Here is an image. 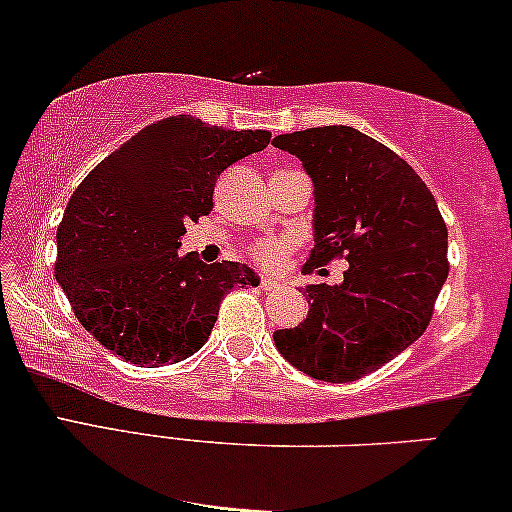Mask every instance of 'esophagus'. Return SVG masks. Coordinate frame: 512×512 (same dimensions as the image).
<instances>
[{"mask_svg": "<svg viewBox=\"0 0 512 512\" xmlns=\"http://www.w3.org/2000/svg\"><path fill=\"white\" fill-rule=\"evenodd\" d=\"M258 287H261L263 291H272V289H277V287H280V282L270 280V277H263V280H261V284H258Z\"/></svg>", "mask_w": 512, "mask_h": 512, "instance_id": "esophagus-1", "label": "esophagus"}]
</instances>
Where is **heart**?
I'll return each instance as SVG.
<instances>
[{"label":"heart","mask_w":512,"mask_h":512,"mask_svg":"<svg viewBox=\"0 0 512 512\" xmlns=\"http://www.w3.org/2000/svg\"><path fill=\"white\" fill-rule=\"evenodd\" d=\"M296 247L291 237H272V240H263L249 249L251 261L261 265L265 270H280L287 263L289 251Z\"/></svg>","instance_id":"obj_1"}]
</instances>
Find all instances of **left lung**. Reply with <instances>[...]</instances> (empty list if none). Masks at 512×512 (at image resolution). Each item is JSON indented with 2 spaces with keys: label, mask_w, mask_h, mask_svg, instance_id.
Here are the masks:
<instances>
[{
  "label": "left lung",
  "mask_w": 512,
  "mask_h": 512,
  "mask_svg": "<svg viewBox=\"0 0 512 512\" xmlns=\"http://www.w3.org/2000/svg\"><path fill=\"white\" fill-rule=\"evenodd\" d=\"M275 148L315 183V249L305 272L338 258L343 282L308 284V317L272 334L303 374L350 383L400 355L433 320L449 275L447 225L423 178L350 126L282 134Z\"/></svg>",
  "instance_id": "obj_1"
}]
</instances>
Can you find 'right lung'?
I'll list each match as a JSON object with an SVG mask.
<instances>
[{"mask_svg":"<svg viewBox=\"0 0 512 512\" xmlns=\"http://www.w3.org/2000/svg\"><path fill=\"white\" fill-rule=\"evenodd\" d=\"M270 131H230L190 115L145 126L72 192L58 225L56 280L79 324L110 353L162 367L197 353L244 263L178 256L185 223L214 209L218 176L261 152Z\"/></svg>","mask_w":512,"mask_h":512,"instance_id":"1","label":"right lung"}]
</instances>
